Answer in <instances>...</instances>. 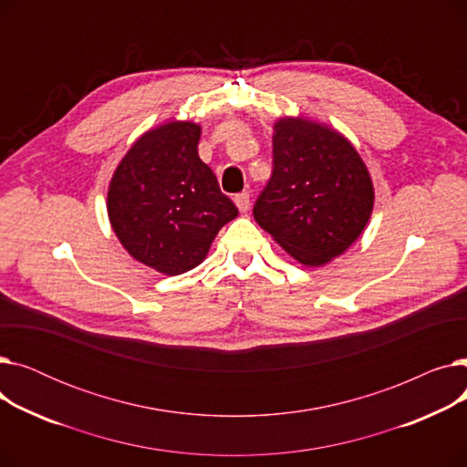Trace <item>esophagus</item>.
<instances>
[{"instance_id":"34e87169","label":"esophagus","mask_w":467,"mask_h":467,"mask_svg":"<svg viewBox=\"0 0 467 467\" xmlns=\"http://www.w3.org/2000/svg\"><path fill=\"white\" fill-rule=\"evenodd\" d=\"M234 204L242 213H246L250 210V192H238L234 196Z\"/></svg>"}]
</instances>
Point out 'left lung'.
<instances>
[{"label":"left lung","instance_id":"8db88e82","mask_svg":"<svg viewBox=\"0 0 467 467\" xmlns=\"http://www.w3.org/2000/svg\"><path fill=\"white\" fill-rule=\"evenodd\" d=\"M375 191L354 145L308 119H280L273 136V176L254 217L306 266L345 254L371 217Z\"/></svg>","mask_w":467,"mask_h":467}]
</instances>
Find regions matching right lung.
I'll use <instances>...</instances> for the list:
<instances>
[{
  "instance_id": "obj_1",
  "label": "right lung",
  "mask_w": 467,
  "mask_h": 467,
  "mask_svg": "<svg viewBox=\"0 0 467 467\" xmlns=\"http://www.w3.org/2000/svg\"><path fill=\"white\" fill-rule=\"evenodd\" d=\"M201 127L171 120L145 132L117 166L108 191L111 227L125 250L155 271L183 275L206 257L238 215L199 157Z\"/></svg>"
}]
</instances>
